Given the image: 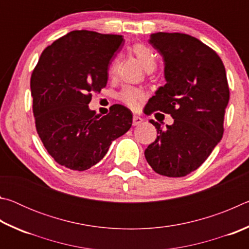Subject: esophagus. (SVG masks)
I'll return each instance as SVG.
<instances>
[{
    "label": "esophagus",
    "instance_id": "esophagus-1",
    "mask_svg": "<svg viewBox=\"0 0 249 249\" xmlns=\"http://www.w3.org/2000/svg\"><path fill=\"white\" fill-rule=\"evenodd\" d=\"M142 123V117L137 116V115H134V117H133V125L134 126H138V125H141Z\"/></svg>",
    "mask_w": 249,
    "mask_h": 249
}]
</instances>
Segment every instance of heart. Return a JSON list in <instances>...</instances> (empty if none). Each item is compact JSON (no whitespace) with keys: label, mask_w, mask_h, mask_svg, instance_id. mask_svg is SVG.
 I'll use <instances>...</instances> for the list:
<instances>
[{"label":"heart","mask_w":249,"mask_h":249,"mask_svg":"<svg viewBox=\"0 0 249 249\" xmlns=\"http://www.w3.org/2000/svg\"><path fill=\"white\" fill-rule=\"evenodd\" d=\"M132 52L135 56L137 57L138 60L144 67L146 71H153L156 66H157V59H156V54L153 53L149 47H147L144 44H135L132 47ZM117 65H119V60L114 59L111 62L108 68V75L109 77H114L117 71ZM145 98L144 91L137 88L133 87H126L124 88L120 93V99L122 102H124L127 107L132 108H136L140 103Z\"/></svg>","instance_id":"obj_1"}]
</instances>
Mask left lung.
<instances>
[{
    "instance_id": "1",
    "label": "left lung",
    "mask_w": 249,
    "mask_h": 249,
    "mask_svg": "<svg viewBox=\"0 0 249 249\" xmlns=\"http://www.w3.org/2000/svg\"><path fill=\"white\" fill-rule=\"evenodd\" d=\"M149 44L165 62L166 84L146 104V114H170L174 124L157 128L145 157L157 174L184 177L197 169L223 137L230 89L224 65L209 46L187 34L155 33Z\"/></svg>"
}]
</instances>
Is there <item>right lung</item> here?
Masks as SVG:
<instances>
[{"label":"right lung","instance_id":"1","mask_svg":"<svg viewBox=\"0 0 249 249\" xmlns=\"http://www.w3.org/2000/svg\"><path fill=\"white\" fill-rule=\"evenodd\" d=\"M121 35L73 31L48 46L31 78L36 129L59 165L83 171L103 159L112 142L132 126L130 109L112 105L107 115L89 108L93 92L107 87Z\"/></svg>","mask_w":249,"mask_h":249}]
</instances>
